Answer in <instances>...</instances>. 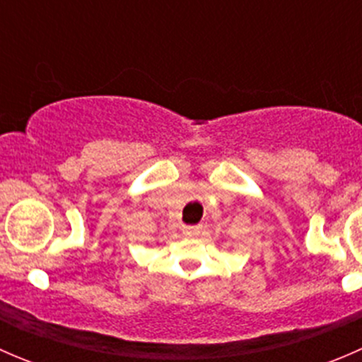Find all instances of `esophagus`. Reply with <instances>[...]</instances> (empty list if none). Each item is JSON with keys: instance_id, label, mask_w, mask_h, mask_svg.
I'll return each instance as SVG.
<instances>
[{"instance_id": "1", "label": "esophagus", "mask_w": 362, "mask_h": 362, "mask_svg": "<svg viewBox=\"0 0 362 362\" xmlns=\"http://www.w3.org/2000/svg\"><path fill=\"white\" fill-rule=\"evenodd\" d=\"M184 233L187 236H198L199 233H202V228H199V226H185Z\"/></svg>"}]
</instances>
